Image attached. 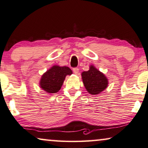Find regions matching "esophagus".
I'll use <instances>...</instances> for the list:
<instances>
[{
    "mask_svg": "<svg viewBox=\"0 0 148 148\" xmlns=\"http://www.w3.org/2000/svg\"><path fill=\"white\" fill-rule=\"evenodd\" d=\"M73 72L75 74H78V72H79V69L78 68H75L73 69Z\"/></svg>",
    "mask_w": 148,
    "mask_h": 148,
    "instance_id": "esophagus-1",
    "label": "esophagus"
}]
</instances>
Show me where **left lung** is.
I'll list each match as a JSON object with an SVG mask.
<instances>
[{"instance_id":"left-lung-1","label":"left lung","mask_w":148,"mask_h":148,"mask_svg":"<svg viewBox=\"0 0 148 148\" xmlns=\"http://www.w3.org/2000/svg\"><path fill=\"white\" fill-rule=\"evenodd\" d=\"M83 84L87 92L92 95H97L108 87L109 80L103 72L90 65L88 71L81 74Z\"/></svg>"}]
</instances>
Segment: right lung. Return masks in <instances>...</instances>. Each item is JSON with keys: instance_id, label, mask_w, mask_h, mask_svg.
<instances>
[{"instance_id": "add662e5", "label": "right lung", "mask_w": 148, "mask_h": 148, "mask_svg": "<svg viewBox=\"0 0 148 148\" xmlns=\"http://www.w3.org/2000/svg\"><path fill=\"white\" fill-rule=\"evenodd\" d=\"M72 71L67 66L53 65L41 77L39 86L49 94H54L60 90L67 75L70 76Z\"/></svg>"}]
</instances>
